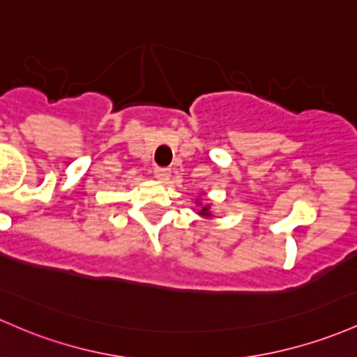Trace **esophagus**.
<instances>
[{"mask_svg":"<svg viewBox=\"0 0 357 357\" xmlns=\"http://www.w3.org/2000/svg\"><path fill=\"white\" fill-rule=\"evenodd\" d=\"M154 176L155 179H159V181H167L171 176V169H167V167H155Z\"/></svg>","mask_w":357,"mask_h":357,"instance_id":"1","label":"esophagus"}]
</instances>
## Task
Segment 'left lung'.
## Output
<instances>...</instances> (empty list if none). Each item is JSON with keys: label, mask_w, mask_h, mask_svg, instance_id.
Instances as JSON below:
<instances>
[{"label": "left lung", "mask_w": 357, "mask_h": 357, "mask_svg": "<svg viewBox=\"0 0 357 357\" xmlns=\"http://www.w3.org/2000/svg\"><path fill=\"white\" fill-rule=\"evenodd\" d=\"M199 213H202V215H206V217H208V206H203V210L199 211Z\"/></svg>", "instance_id": "left-lung-1"}]
</instances>
